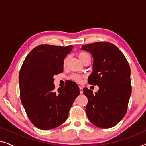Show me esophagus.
<instances>
[{
    "label": "esophagus",
    "mask_w": 146,
    "mask_h": 146,
    "mask_svg": "<svg viewBox=\"0 0 146 146\" xmlns=\"http://www.w3.org/2000/svg\"><path fill=\"white\" fill-rule=\"evenodd\" d=\"M79 88H80V94H82L83 93V88L82 86H79Z\"/></svg>",
    "instance_id": "34e87169"
}]
</instances>
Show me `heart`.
Masks as SVG:
<instances>
[{
	"label": "heart",
	"instance_id": "b5f03b06",
	"mask_svg": "<svg viewBox=\"0 0 146 146\" xmlns=\"http://www.w3.org/2000/svg\"><path fill=\"white\" fill-rule=\"evenodd\" d=\"M88 56L89 55L87 53H85V52H80L78 54V56L79 59L81 61H82L86 57ZM68 60V57L65 58L64 60V62H63L64 66H66ZM71 78L73 80H75L76 82H81L82 80V76L79 74H73L71 76Z\"/></svg>",
	"mask_w": 146,
	"mask_h": 146
}]
</instances>
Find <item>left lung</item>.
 <instances>
[{
  "instance_id": "obj_1",
  "label": "left lung",
  "mask_w": 146,
  "mask_h": 146,
  "mask_svg": "<svg viewBox=\"0 0 146 146\" xmlns=\"http://www.w3.org/2000/svg\"><path fill=\"white\" fill-rule=\"evenodd\" d=\"M81 49L90 53L94 58L88 83L99 87L95 93L87 88L83 89L88 98L87 116L96 126H115L126 113L131 96L129 64L118 48L111 43L89 44L82 46Z\"/></svg>"
}]
</instances>
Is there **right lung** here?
Returning a JSON list of instances; mask_svg holds the SVG:
<instances>
[{"mask_svg": "<svg viewBox=\"0 0 146 146\" xmlns=\"http://www.w3.org/2000/svg\"><path fill=\"white\" fill-rule=\"evenodd\" d=\"M72 48V45H39L23 62L19 79L21 102L29 119L38 128L48 130L62 124L80 94L74 82L68 81L58 91L53 84L54 76L62 72L64 60Z\"/></svg>", "mask_w": 146, "mask_h": 146, "instance_id": "1", "label": "right lung"}]
</instances>
